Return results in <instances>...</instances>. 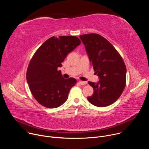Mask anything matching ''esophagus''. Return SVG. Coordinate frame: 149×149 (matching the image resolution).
<instances>
[{
    "label": "esophagus",
    "instance_id": "obj_1",
    "mask_svg": "<svg viewBox=\"0 0 149 149\" xmlns=\"http://www.w3.org/2000/svg\"><path fill=\"white\" fill-rule=\"evenodd\" d=\"M79 83L81 84V85H82V86H83V85H86L87 84V81H79Z\"/></svg>",
    "mask_w": 149,
    "mask_h": 149
}]
</instances>
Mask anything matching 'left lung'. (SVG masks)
<instances>
[{
    "label": "left lung",
    "instance_id": "left-lung-1",
    "mask_svg": "<svg viewBox=\"0 0 149 149\" xmlns=\"http://www.w3.org/2000/svg\"><path fill=\"white\" fill-rule=\"evenodd\" d=\"M79 38L100 79L97 82H88L94 93L87 99L97 107L109 106L124 90L127 72L125 63L115 48L102 36L89 33L81 35Z\"/></svg>",
    "mask_w": 149,
    "mask_h": 149
}]
</instances>
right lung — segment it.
Listing matches in <instances>:
<instances>
[{
  "label": "right lung",
  "instance_id": "right-lung-1",
  "mask_svg": "<svg viewBox=\"0 0 149 149\" xmlns=\"http://www.w3.org/2000/svg\"><path fill=\"white\" fill-rule=\"evenodd\" d=\"M81 43L75 36H52L44 42L32 58L26 80L35 99L45 107L54 109L68 99L70 89L77 84L73 78L64 79L58 68L67 55Z\"/></svg>",
  "mask_w": 149,
  "mask_h": 149
}]
</instances>
